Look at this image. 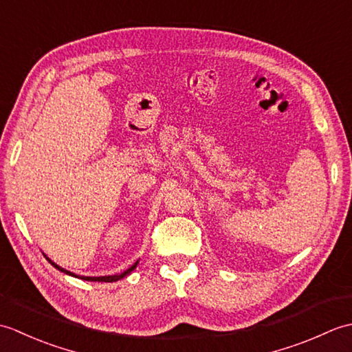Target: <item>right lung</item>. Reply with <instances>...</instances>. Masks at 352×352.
<instances>
[{"label": "right lung", "instance_id": "add662e5", "mask_svg": "<svg viewBox=\"0 0 352 352\" xmlns=\"http://www.w3.org/2000/svg\"><path fill=\"white\" fill-rule=\"evenodd\" d=\"M45 257H47V256H45ZM47 260H48L50 263H51L52 266H54L56 269H58V271H60V272H65V274L72 275V276H77V278H81V280H85V281H104V283H113V281H118V280H122L124 276L131 274V271H134V269H136V266H138V263H139V260H138L136 263H134L133 266H130L129 269H126V271H124L122 274H118V275H106V276H78V275L72 274V272H69V271H66V269L60 267L57 263H54V261H52L50 257H47Z\"/></svg>", "mask_w": 352, "mask_h": 352}]
</instances>
